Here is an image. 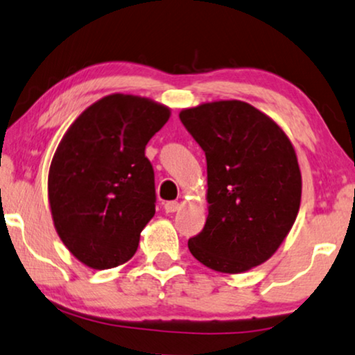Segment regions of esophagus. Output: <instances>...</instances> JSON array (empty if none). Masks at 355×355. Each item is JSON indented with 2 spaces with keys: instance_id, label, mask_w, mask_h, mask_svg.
I'll return each mask as SVG.
<instances>
[{
  "instance_id": "esophagus-1",
  "label": "esophagus",
  "mask_w": 355,
  "mask_h": 355,
  "mask_svg": "<svg viewBox=\"0 0 355 355\" xmlns=\"http://www.w3.org/2000/svg\"><path fill=\"white\" fill-rule=\"evenodd\" d=\"M164 209H166L167 214H173V212H177L178 209H180V202H177V201H168V202L164 204Z\"/></svg>"
}]
</instances>
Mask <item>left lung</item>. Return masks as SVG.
I'll list each match as a JSON object with an SVG mask.
<instances>
[{
	"mask_svg": "<svg viewBox=\"0 0 355 355\" xmlns=\"http://www.w3.org/2000/svg\"><path fill=\"white\" fill-rule=\"evenodd\" d=\"M206 154V225L188 239L204 266L241 273L261 266L291 230L301 204V172L286 135L243 101H216L180 112Z\"/></svg>",
	"mask_w": 355,
	"mask_h": 355,
	"instance_id": "obj_1",
	"label": "left lung"
}]
</instances>
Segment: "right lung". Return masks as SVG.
Masks as SVG:
<instances>
[{"mask_svg":"<svg viewBox=\"0 0 355 355\" xmlns=\"http://www.w3.org/2000/svg\"><path fill=\"white\" fill-rule=\"evenodd\" d=\"M168 107L109 94L80 114L59 143L48 177L54 227L85 266L104 270L137 252L156 212L154 171L144 149Z\"/></svg>","mask_w":355,"mask_h":355,"instance_id":"obj_1","label":"right lung"}]
</instances>
